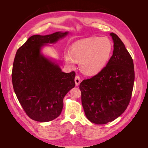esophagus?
<instances>
[{
  "instance_id": "esophagus-1",
  "label": "esophagus",
  "mask_w": 148,
  "mask_h": 148,
  "mask_svg": "<svg viewBox=\"0 0 148 148\" xmlns=\"http://www.w3.org/2000/svg\"><path fill=\"white\" fill-rule=\"evenodd\" d=\"M75 84L77 85V86H78L80 83V82H81V80H80V78L79 76H76L75 78Z\"/></svg>"
}]
</instances>
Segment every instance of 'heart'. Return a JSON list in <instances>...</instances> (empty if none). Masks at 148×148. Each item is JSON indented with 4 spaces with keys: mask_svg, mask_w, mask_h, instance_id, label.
I'll return each instance as SVG.
<instances>
[{
    "mask_svg": "<svg viewBox=\"0 0 148 148\" xmlns=\"http://www.w3.org/2000/svg\"><path fill=\"white\" fill-rule=\"evenodd\" d=\"M113 45L106 37H92L74 42L70 53L65 57L66 62L73 66L79 62V70L87 76H94L101 73L110 59Z\"/></svg>",
    "mask_w": 148,
    "mask_h": 148,
    "instance_id": "obj_1",
    "label": "heart"
}]
</instances>
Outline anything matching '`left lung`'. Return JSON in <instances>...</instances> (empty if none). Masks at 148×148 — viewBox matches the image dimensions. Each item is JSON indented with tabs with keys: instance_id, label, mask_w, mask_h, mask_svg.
<instances>
[{
	"instance_id": "8db88e82",
	"label": "left lung",
	"mask_w": 148,
	"mask_h": 148,
	"mask_svg": "<svg viewBox=\"0 0 148 148\" xmlns=\"http://www.w3.org/2000/svg\"><path fill=\"white\" fill-rule=\"evenodd\" d=\"M113 55L105 69L79 84L85 115L97 125L112 122L127 109L131 99L135 71L132 58L118 36L111 33Z\"/></svg>"
}]
</instances>
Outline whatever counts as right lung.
<instances>
[{
  "instance_id": "right-lung-1",
  "label": "right lung",
  "mask_w": 148,
  "mask_h": 148,
  "mask_svg": "<svg viewBox=\"0 0 148 148\" xmlns=\"http://www.w3.org/2000/svg\"><path fill=\"white\" fill-rule=\"evenodd\" d=\"M68 33L33 35L16 53L12 73L13 89L26 114L35 121L46 122L59 117L64 97L75 86L74 71L62 72L59 65L41 53L46 44L55 43Z\"/></svg>"
}]
</instances>
